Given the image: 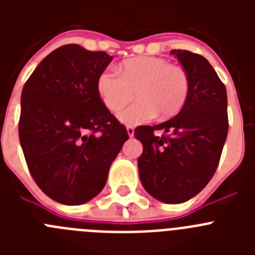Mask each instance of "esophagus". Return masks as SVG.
Returning a JSON list of instances; mask_svg holds the SVG:
<instances>
[{"label":"esophagus","instance_id":"esophagus-1","mask_svg":"<svg viewBox=\"0 0 255 255\" xmlns=\"http://www.w3.org/2000/svg\"><path fill=\"white\" fill-rule=\"evenodd\" d=\"M126 131H128V135H129L130 138L134 136V128H132V126H128V128H126Z\"/></svg>","mask_w":255,"mask_h":255}]
</instances>
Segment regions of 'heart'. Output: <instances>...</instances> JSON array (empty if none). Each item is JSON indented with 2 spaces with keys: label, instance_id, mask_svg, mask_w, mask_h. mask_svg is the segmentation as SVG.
<instances>
[{
  "label": "heart",
  "instance_id": "1",
  "mask_svg": "<svg viewBox=\"0 0 255 255\" xmlns=\"http://www.w3.org/2000/svg\"><path fill=\"white\" fill-rule=\"evenodd\" d=\"M101 100L112 112L120 111L135 97L138 101L119 114L124 124L147 123L158 114L162 119L176 115L189 94L186 71L167 60L143 56L120 65L119 73L105 70L97 79Z\"/></svg>",
  "mask_w": 255,
  "mask_h": 255
}]
</instances>
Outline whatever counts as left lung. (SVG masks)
I'll return each mask as SVG.
<instances>
[{
  "instance_id": "obj_1",
  "label": "left lung",
  "mask_w": 255,
  "mask_h": 255,
  "mask_svg": "<svg viewBox=\"0 0 255 255\" xmlns=\"http://www.w3.org/2000/svg\"><path fill=\"white\" fill-rule=\"evenodd\" d=\"M172 55L188 74L189 94L181 111L159 125L140 126L135 138L143 144L138 158L144 189L163 203H184L215 175L229 130L227 94L207 58L185 49ZM161 129L164 134L155 135Z\"/></svg>"
}]
</instances>
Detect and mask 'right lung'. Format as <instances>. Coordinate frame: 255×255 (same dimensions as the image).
I'll use <instances>...</instances> for the list:
<instances>
[{
  "label": "right lung",
  "mask_w": 255,
  "mask_h": 255,
  "mask_svg": "<svg viewBox=\"0 0 255 255\" xmlns=\"http://www.w3.org/2000/svg\"><path fill=\"white\" fill-rule=\"evenodd\" d=\"M111 61L106 52L66 44L43 58L22 88L24 157L40 190L58 203L78 206L100 194L129 139L97 91Z\"/></svg>",
  "instance_id": "right-lung-1"
}]
</instances>
